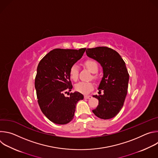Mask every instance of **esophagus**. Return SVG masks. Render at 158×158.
<instances>
[{"label":"esophagus","mask_w":158,"mask_h":158,"mask_svg":"<svg viewBox=\"0 0 158 158\" xmlns=\"http://www.w3.org/2000/svg\"><path fill=\"white\" fill-rule=\"evenodd\" d=\"M84 98L85 99H91V98H92V96H88V95H85Z\"/></svg>","instance_id":"34e87169"}]
</instances>
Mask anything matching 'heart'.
I'll return each mask as SVG.
<instances>
[{
	"instance_id": "1",
	"label": "heart",
	"mask_w": 158,
	"mask_h": 158,
	"mask_svg": "<svg viewBox=\"0 0 158 158\" xmlns=\"http://www.w3.org/2000/svg\"><path fill=\"white\" fill-rule=\"evenodd\" d=\"M85 67L87 69L91 72L92 73H96L98 71V65L96 61L93 60H87L84 63ZM69 75L73 81H77L79 76V66L74 64H73L70 68L69 70ZM94 79H96L97 76H94ZM94 85L91 82H80L77 83L75 85V89L76 91L82 93V94H87L93 89Z\"/></svg>"
}]
</instances>
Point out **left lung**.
I'll use <instances>...</instances> for the list:
<instances>
[{
    "label": "left lung",
    "instance_id": "obj_1",
    "mask_svg": "<svg viewBox=\"0 0 158 158\" xmlns=\"http://www.w3.org/2000/svg\"><path fill=\"white\" fill-rule=\"evenodd\" d=\"M88 57L96 60L103 69V77L98 89L102 95H94L99 100L93 113L102 119L115 117L122 109L127 95L129 75L121 56L107 47L87 49Z\"/></svg>",
    "mask_w": 158,
    "mask_h": 158
}]
</instances>
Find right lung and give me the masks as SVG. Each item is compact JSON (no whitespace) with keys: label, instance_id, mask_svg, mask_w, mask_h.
Listing matches in <instances>:
<instances>
[{"label":"right lung","instance_id":"1","mask_svg":"<svg viewBox=\"0 0 158 158\" xmlns=\"http://www.w3.org/2000/svg\"><path fill=\"white\" fill-rule=\"evenodd\" d=\"M85 49H55L38 64L35 78L37 102L43 114L54 123L65 124L72 121L76 104L84 99L79 92L71 93L69 97L64 94L73 89L71 67L82 57Z\"/></svg>","mask_w":158,"mask_h":158}]
</instances>
